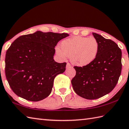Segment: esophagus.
Returning <instances> with one entry per match:
<instances>
[{
	"instance_id": "obj_1",
	"label": "esophagus",
	"mask_w": 129,
	"mask_h": 129,
	"mask_svg": "<svg viewBox=\"0 0 129 129\" xmlns=\"http://www.w3.org/2000/svg\"><path fill=\"white\" fill-rule=\"evenodd\" d=\"M72 65H71L69 62H68L67 64V68H72Z\"/></svg>"
}]
</instances>
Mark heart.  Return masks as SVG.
<instances>
[{
  "label": "heart",
  "mask_w": 129,
  "mask_h": 129,
  "mask_svg": "<svg viewBox=\"0 0 129 129\" xmlns=\"http://www.w3.org/2000/svg\"><path fill=\"white\" fill-rule=\"evenodd\" d=\"M99 44L93 37H75L66 39L60 44L61 49L56 48V53L62 59L70 57L73 64L83 67L90 64L96 57Z\"/></svg>",
  "instance_id": "obj_1"
}]
</instances>
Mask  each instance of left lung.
I'll use <instances>...</instances> for the list:
<instances>
[{
	"mask_svg": "<svg viewBox=\"0 0 129 129\" xmlns=\"http://www.w3.org/2000/svg\"><path fill=\"white\" fill-rule=\"evenodd\" d=\"M92 35L98 41V53L90 64L75 66L76 75L72 80L74 91L89 100L100 98L115 87L121 75V50L114 41L96 33Z\"/></svg>",
	"mask_w": 129,
	"mask_h": 129,
	"instance_id": "obj_1",
	"label": "left lung"
}]
</instances>
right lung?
<instances>
[{"instance_id": "obj_1", "label": "right lung", "mask_w": 129, "mask_h": 129, "mask_svg": "<svg viewBox=\"0 0 129 129\" xmlns=\"http://www.w3.org/2000/svg\"><path fill=\"white\" fill-rule=\"evenodd\" d=\"M69 35L38 31L21 35L14 41L6 53L5 73L16 95L38 101L50 95L55 78L65 72L67 65L54 61V48Z\"/></svg>"}]
</instances>
